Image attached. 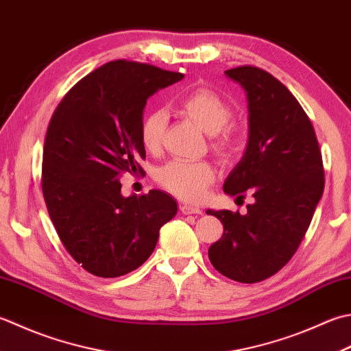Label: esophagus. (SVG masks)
Wrapping results in <instances>:
<instances>
[{"label":"esophagus","instance_id":"obj_1","mask_svg":"<svg viewBox=\"0 0 351 351\" xmlns=\"http://www.w3.org/2000/svg\"><path fill=\"white\" fill-rule=\"evenodd\" d=\"M180 210H181L182 215H185V216H189V215H202V210L201 208L193 207V205H187V204H182L181 207H180Z\"/></svg>","mask_w":351,"mask_h":351}]
</instances>
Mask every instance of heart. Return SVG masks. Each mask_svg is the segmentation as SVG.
Wrapping results in <instances>:
<instances>
[{
    "label": "heart",
    "mask_w": 351,
    "mask_h": 351,
    "mask_svg": "<svg viewBox=\"0 0 351 351\" xmlns=\"http://www.w3.org/2000/svg\"><path fill=\"white\" fill-rule=\"evenodd\" d=\"M180 109L196 123L205 134L216 135L213 144L222 156L231 155L234 149V136L226 130L232 111L221 95L207 88H197L185 94L180 100ZM166 128V112L161 109L149 112L141 123V144L147 152H155L161 146ZM215 170L208 162L170 161L156 170V181L175 196L189 202L201 201L208 185L215 181Z\"/></svg>",
    "instance_id": "1"
}]
</instances>
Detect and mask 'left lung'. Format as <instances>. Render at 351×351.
Here are the masks:
<instances>
[{"instance_id": "left-lung-1", "label": "left lung", "mask_w": 351, "mask_h": 351, "mask_svg": "<svg viewBox=\"0 0 351 351\" xmlns=\"http://www.w3.org/2000/svg\"><path fill=\"white\" fill-rule=\"evenodd\" d=\"M225 75L248 100V143L223 182L230 196L248 190L254 202L245 215L207 210L223 223L208 250L211 265L240 283L274 276L297 251L324 191V170L311 120L289 89L256 66Z\"/></svg>"}]
</instances>
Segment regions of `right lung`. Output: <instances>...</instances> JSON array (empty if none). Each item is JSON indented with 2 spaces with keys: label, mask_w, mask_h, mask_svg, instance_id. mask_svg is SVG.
I'll return each instance as SVG.
<instances>
[{
  "label": "right lung",
  "mask_w": 351,
  "mask_h": 351,
  "mask_svg": "<svg viewBox=\"0 0 351 351\" xmlns=\"http://www.w3.org/2000/svg\"><path fill=\"white\" fill-rule=\"evenodd\" d=\"M184 79L136 62L114 60L77 82L53 114L43 158L48 215L71 257L103 278L125 276L154 252L178 204L161 190L121 195L120 180L141 171L147 99Z\"/></svg>",
  "instance_id": "obj_1"
}]
</instances>
